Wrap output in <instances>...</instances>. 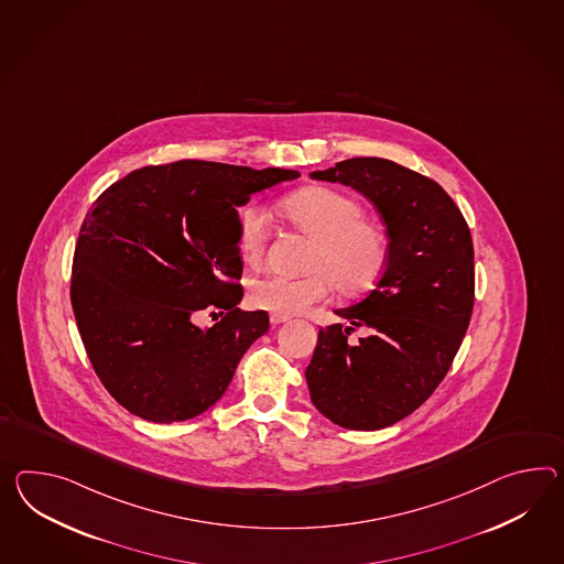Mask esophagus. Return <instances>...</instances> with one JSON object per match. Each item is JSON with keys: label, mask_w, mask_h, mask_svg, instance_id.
<instances>
[{"label": "esophagus", "mask_w": 564, "mask_h": 564, "mask_svg": "<svg viewBox=\"0 0 564 564\" xmlns=\"http://www.w3.org/2000/svg\"><path fill=\"white\" fill-rule=\"evenodd\" d=\"M288 316H276V314H271V324L273 326H279V324H283V322H288Z\"/></svg>", "instance_id": "obj_1"}]
</instances>
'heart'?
Here are the masks:
<instances>
[{"instance_id": "b5f03b06", "label": "heart", "mask_w": 564, "mask_h": 564, "mask_svg": "<svg viewBox=\"0 0 564 564\" xmlns=\"http://www.w3.org/2000/svg\"><path fill=\"white\" fill-rule=\"evenodd\" d=\"M281 212L300 232L314 240L303 276L264 275L248 288V302L276 316H297L330 297L332 285L344 295L365 293L381 279L389 261V238L379 224L365 220L357 199L326 187L293 193ZM271 221L259 206L238 218V250L248 264L264 257Z\"/></svg>"}]
</instances>
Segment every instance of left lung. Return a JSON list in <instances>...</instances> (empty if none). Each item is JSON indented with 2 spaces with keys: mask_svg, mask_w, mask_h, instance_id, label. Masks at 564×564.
Here are the masks:
<instances>
[{
  "mask_svg": "<svg viewBox=\"0 0 564 564\" xmlns=\"http://www.w3.org/2000/svg\"><path fill=\"white\" fill-rule=\"evenodd\" d=\"M312 180L343 183L377 207L389 261L365 300L336 310L350 326L319 328L305 379L317 412L348 430H381L415 412L453 365L475 303L467 221L436 181L377 156ZM355 327L370 334L347 343Z\"/></svg>",
  "mask_w": 564,
  "mask_h": 564,
  "instance_id": "1",
  "label": "left lung"
}]
</instances>
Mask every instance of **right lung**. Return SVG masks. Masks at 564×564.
Returning <instances> with one entry per match:
<instances>
[{"instance_id":"right-lung-1","label":"right lung","mask_w":564,"mask_h":564,"mask_svg":"<svg viewBox=\"0 0 564 564\" xmlns=\"http://www.w3.org/2000/svg\"><path fill=\"white\" fill-rule=\"evenodd\" d=\"M291 169L209 161L142 166L83 220L70 303L99 381L154 424L192 420L226 393L267 312H242L238 212L252 193L297 180ZM209 311L219 322L199 329Z\"/></svg>"}]
</instances>
